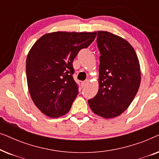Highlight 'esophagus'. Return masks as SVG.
I'll return each mask as SVG.
<instances>
[{"label": "esophagus", "mask_w": 159, "mask_h": 159, "mask_svg": "<svg viewBox=\"0 0 159 159\" xmlns=\"http://www.w3.org/2000/svg\"><path fill=\"white\" fill-rule=\"evenodd\" d=\"M88 82H89V80H86L85 81H83V82H81V84H82V86L83 87V88H84V87H85V86L87 85V84H88Z\"/></svg>", "instance_id": "obj_1"}]
</instances>
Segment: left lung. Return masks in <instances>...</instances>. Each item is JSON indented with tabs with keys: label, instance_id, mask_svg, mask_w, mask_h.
<instances>
[{
	"label": "left lung",
	"instance_id": "obj_1",
	"mask_svg": "<svg viewBox=\"0 0 159 159\" xmlns=\"http://www.w3.org/2000/svg\"><path fill=\"white\" fill-rule=\"evenodd\" d=\"M99 88L88 100L93 112L106 119L122 114L133 101L141 80L140 64L131 45L111 32L98 31Z\"/></svg>",
	"mask_w": 159,
	"mask_h": 159
}]
</instances>
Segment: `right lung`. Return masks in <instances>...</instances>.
<instances>
[{"instance_id": "obj_1", "label": "right lung", "mask_w": 159, "mask_h": 159, "mask_svg": "<svg viewBox=\"0 0 159 159\" xmlns=\"http://www.w3.org/2000/svg\"><path fill=\"white\" fill-rule=\"evenodd\" d=\"M96 34L52 32L43 35L30 49L26 61L28 89L34 103L45 115L56 118L70 110L79 93L72 62Z\"/></svg>"}]
</instances>
